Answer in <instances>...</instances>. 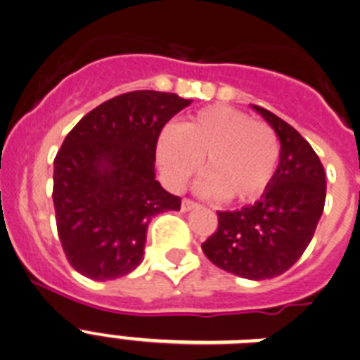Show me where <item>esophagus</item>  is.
<instances>
[{"label": "esophagus", "instance_id": "1", "mask_svg": "<svg viewBox=\"0 0 360 360\" xmlns=\"http://www.w3.org/2000/svg\"><path fill=\"white\" fill-rule=\"evenodd\" d=\"M196 207H198V203L193 202V200H189V198H184L182 200V211L184 212L191 211V209H196Z\"/></svg>", "mask_w": 360, "mask_h": 360}]
</instances>
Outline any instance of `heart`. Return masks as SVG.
<instances>
[{"mask_svg":"<svg viewBox=\"0 0 360 360\" xmlns=\"http://www.w3.org/2000/svg\"><path fill=\"white\" fill-rule=\"evenodd\" d=\"M203 157V189L225 202H247L262 195L274 176L279 139L269 124L221 104L196 111L158 136V164L171 186L182 187Z\"/></svg>","mask_w":360,"mask_h":360,"instance_id":"b5f03b06","label":"heart"}]
</instances>
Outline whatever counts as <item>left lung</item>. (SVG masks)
<instances>
[{
    "instance_id": "obj_1",
    "label": "left lung",
    "mask_w": 360,
    "mask_h": 360,
    "mask_svg": "<svg viewBox=\"0 0 360 360\" xmlns=\"http://www.w3.org/2000/svg\"><path fill=\"white\" fill-rule=\"evenodd\" d=\"M252 108L281 142L278 169L257 202L218 212V229L202 250L219 269L262 281L287 272L311 241L326 200V174L290 124L265 108Z\"/></svg>"
}]
</instances>
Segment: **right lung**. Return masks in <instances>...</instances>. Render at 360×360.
<instances>
[{"mask_svg": "<svg viewBox=\"0 0 360 360\" xmlns=\"http://www.w3.org/2000/svg\"><path fill=\"white\" fill-rule=\"evenodd\" d=\"M176 94L139 90L113 97L66 135L53 160V207L63 250L86 278L110 281L142 263L153 216L182 200L155 178L165 122L189 106Z\"/></svg>", "mask_w": 360, "mask_h": 360, "instance_id": "right-lung-1", "label": "right lung"}]
</instances>
